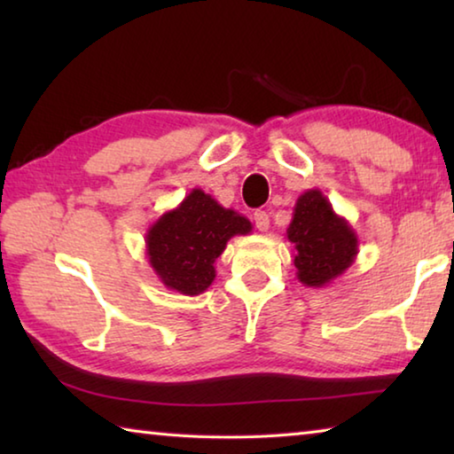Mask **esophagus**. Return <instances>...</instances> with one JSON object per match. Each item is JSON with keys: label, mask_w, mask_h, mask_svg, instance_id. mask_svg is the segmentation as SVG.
<instances>
[{"label": "esophagus", "mask_w": 454, "mask_h": 454, "mask_svg": "<svg viewBox=\"0 0 454 454\" xmlns=\"http://www.w3.org/2000/svg\"><path fill=\"white\" fill-rule=\"evenodd\" d=\"M254 224L260 230V232H266L268 228H270V216L264 210H256L254 212Z\"/></svg>", "instance_id": "obj_1"}]
</instances>
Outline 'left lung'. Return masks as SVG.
<instances>
[{"mask_svg": "<svg viewBox=\"0 0 454 454\" xmlns=\"http://www.w3.org/2000/svg\"><path fill=\"white\" fill-rule=\"evenodd\" d=\"M294 244L296 276L304 286L325 288L352 266L358 254V236L347 218L338 216L320 190L298 196L286 228Z\"/></svg>", "mask_w": 454, "mask_h": 454, "instance_id": "left-lung-1", "label": "left lung"}]
</instances>
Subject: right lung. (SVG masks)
Returning a JSON list of instances; mask_svg holds the SVG:
<instances>
[{
    "instance_id": "obj_1",
    "label": "right lung",
    "mask_w": 454,
    "mask_h": 454,
    "mask_svg": "<svg viewBox=\"0 0 454 454\" xmlns=\"http://www.w3.org/2000/svg\"><path fill=\"white\" fill-rule=\"evenodd\" d=\"M252 232L250 220L194 188L145 232V256L166 288L198 296L216 278L218 256L230 238Z\"/></svg>"
}]
</instances>
